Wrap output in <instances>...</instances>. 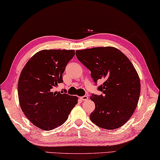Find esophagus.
<instances>
[{
  "instance_id": "esophagus-1",
  "label": "esophagus",
  "mask_w": 160,
  "mask_h": 160,
  "mask_svg": "<svg viewBox=\"0 0 160 160\" xmlns=\"http://www.w3.org/2000/svg\"><path fill=\"white\" fill-rule=\"evenodd\" d=\"M80 99L82 101H85V100H87L88 99V95H85V96H82V97H80Z\"/></svg>"
}]
</instances>
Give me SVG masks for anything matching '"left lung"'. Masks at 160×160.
Returning a JSON list of instances; mask_svg holds the SVG:
<instances>
[{"instance_id": "obj_1", "label": "left lung", "mask_w": 160, "mask_h": 160, "mask_svg": "<svg viewBox=\"0 0 160 160\" xmlns=\"http://www.w3.org/2000/svg\"><path fill=\"white\" fill-rule=\"evenodd\" d=\"M76 56L91 71L94 82L103 80L98 90L103 95H92L95 110L91 121L101 128L115 130L133 115L140 95V80L132 63L118 48L97 47L76 50Z\"/></svg>"}]
</instances>
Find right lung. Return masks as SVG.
<instances>
[{"label":"right lung","instance_id":"add662e5","mask_svg":"<svg viewBox=\"0 0 160 160\" xmlns=\"http://www.w3.org/2000/svg\"><path fill=\"white\" fill-rule=\"evenodd\" d=\"M73 50H42L22 68L18 83L20 106L26 118L43 130L62 125L78 103L77 96L54 92L74 57Z\"/></svg>","mask_w":160,"mask_h":160}]
</instances>
